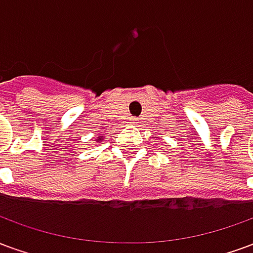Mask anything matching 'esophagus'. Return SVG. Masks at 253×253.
I'll list each match as a JSON object with an SVG mask.
<instances>
[{
    "label": "esophagus",
    "instance_id": "obj_1",
    "mask_svg": "<svg viewBox=\"0 0 253 253\" xmlns=\"http://www.w3.org/2000/svg\"><path fill=\"white\" fill-rule=\"evenodd\" d=\"M138 122H139L138 118H130V123H131V125H137Z\"/></svg>",
    "mask_w": 253,
    "mask_h": 253
}]
</instances>
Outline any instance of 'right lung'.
Here are the masks:
<instances>
[{
    "instance_id": "add662e5",
    "label": "right lung",
    "mask_w": 253,
    "mask_h": 253,
    "mask_svg": "<svg viewBox=\"0 0 253 253\" xmlns=\"http://www.w3.org/2000/svg\"><path fill=\"white\" fill-rule=\"evenodd\" d=\"M97 141H100V139H97Z\"/></svg>"
}]
</instances>
